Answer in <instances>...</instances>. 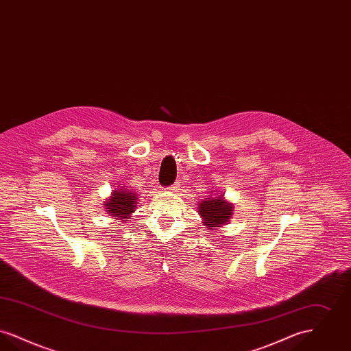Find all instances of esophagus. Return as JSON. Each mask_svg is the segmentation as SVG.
<instances>
[{
  "instance_id": "esophagus-1",
  "label": "esophagus",
  "mask_w": 351,
  "mask_h": 351,
  "mask_svg": "<svg viewBox=\"0 0 351 351\" xmlns=\"http://www.w3.org/2000/svg\"><path fill=\"white\" fill-rule=\"evenodd\" d=\"M167 189L171 191V192H178L179 191V184H173V185L168 186Z\"/></svg>"
}]
</instances>
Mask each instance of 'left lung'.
<instances>
[{
    "mask_svg": "<svg viewBox=\"0 0 351 351\" xmlns=\"http://www.w3.org/2000/svg\"><path fill=\"white\" fill-rule=\"evenodd\" d=\"M197 210L202 218V225L210 232L229 223L233 216L234 204L226 200L223 195H217L216 197L210 195L199 201Z\"/></svg>",
    "mask_w": 351,
    "mask_h": 351,
    "instance_id": "left-lung-1",
    "label": "left lung"
}]
</instances>
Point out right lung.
Segmentation results:
<instances>
[{
	"label": "right lung",
	"instance_id": "obj_1",
	"mask_svg": "<svg viewBox=\"0 0 351 351\" xmlns=\"http://www.w3.org/2000/svg\"><path fill=\"white\" fill-rule=\"evenodd\" d=\"M122 185V184H121ZM138 195L130 188H116L112 195L106 199L104 206L108 215L121 219L122 222L129 221L136 208Z\"/></svg>",
	"mask_w": 351,
	"mask_h": 351
}]
</instances>
